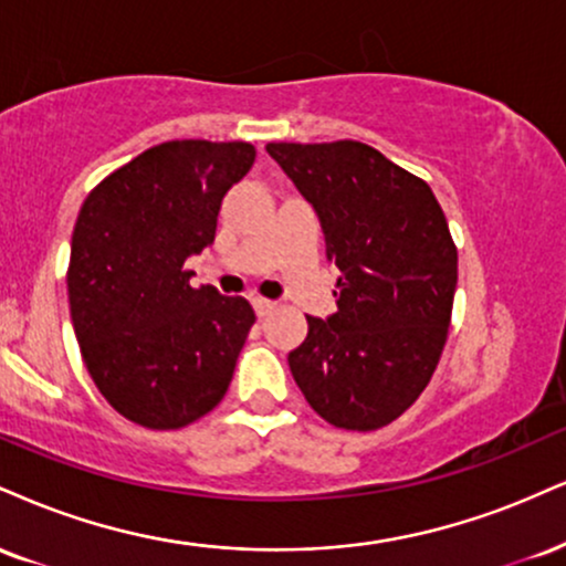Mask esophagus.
Here are the masks:
<instances>
[{
    "label": "esophagus",
    "instance_id": "esophagus-1",
    "mask_svg": "<svg viewBox=\"0 0 566 566\" xmlns=\"http://www.w3.org/2000/svg\"><path fill=\"white\" fill-rule=\"evenodd\" d=\"M253 308H255L258 316L263 318V316H269V313L276 308V303L274 301H265V297H253Z\"/></svg>",
    "mask_w": 566,
    "mask_h": 566
}]
</instances>
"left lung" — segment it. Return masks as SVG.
I'll list each match as a JSON object with an SVG mask.
<instances>
[{
	"mask_svg": "<svg viewBox=\"0 0 566 566\" xmlns=\"http://www.w3.org/2000/svg\"><path fill=\"white\" fill-rule=\"evenodd\" d=\"M316 208L339 269L337 313L308 316L290 371L332 427H387L430 385L451 326L459 253L430 184L364 142H271Z\"/></svg>",
	"mask_w": 566,
	"mask_h": 566,
	"instance_id": "left-lung-1",
	"label": "left lung"
}]
</instances>
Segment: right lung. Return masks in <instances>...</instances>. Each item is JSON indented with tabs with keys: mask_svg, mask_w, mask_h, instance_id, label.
I'll list each match as a JSON object with an SVG mask.
<instances>
[{
	"mask_svg": "<svg viewBox=\"0 0 566 566\" xmlns=\"http://www.w3.org/2000/svg\"><path fill=\"white\" fill-rule=\"evenodd\" d=\"M250 142L174 139L105 176L78 210L67 303L88 377L120 417L181 430L221 403L255 324L244 297L192 287L189 255L213 242Z\"/></svg>",
	"mask_w": 566,
	"mask_h": 566,
	"instance_id": "right-lung-1",
	"label": "right lung"
}]
</instances>
